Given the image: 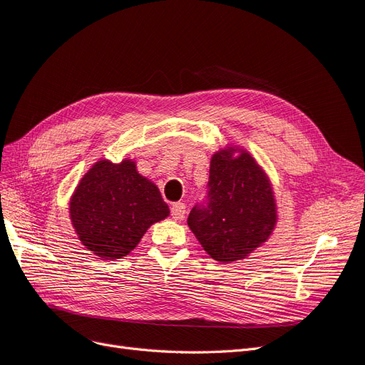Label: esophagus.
Instances as JSON below:
<instances>
[{
    "instance_id": "obj_1",
    "label": "esophagus",
    "mask_w": 365,
    "mask_h": 365,
    "mask_svg": "<svg viewBox=\"0 0 365 365\" xmlns=\"http://www.w3.org/2000/svg\"><path fill=\"white\" fill-rule=\"evenodd\" d=\"M170 212H172V217L175 220H181L185 216V205L182 202H175L170 207Z\"/></svg>"
}]
</instances>
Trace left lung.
I'll return each instance as SVG.
<instances>
[{"label":"left lung","mask_w":365,"mask_h":365,"mask_svg":"<svg viewBox=\"0 0 365 365\" xmlns=\"http://www.w3.org/2000/svg\"><path fill=\"white\" fill-rule=\"evenodd\" d=\"M276 222L273 187L257 160L235 145L212 154L208 202L187 219L205 252L222 264L245 259L269 240Z\"/></svg>","instance_id":"8db88e82"}]
</instances>
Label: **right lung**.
Listing matches in <instances>:
<instances>
[{"label":"right lung","instance_id":"add662e5","mask_svg":"<svg viewBox=\"0 0 365 365\" xmlns=\"http://www.w3.org/2000/svg\"><path fill=\"white\" fill-rule=\"evenodd\" d=\"M169 212L158 187L128 158L96 161L69 200L71 222L81 245L103 259L128 255L149 226Z\"/></svg>","mask_w":365,"mask_h":365}]
</instances>
